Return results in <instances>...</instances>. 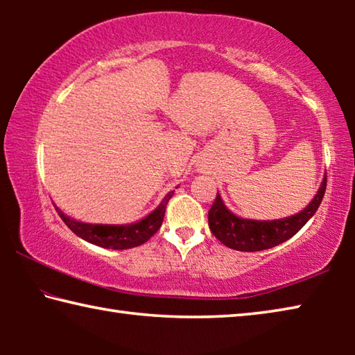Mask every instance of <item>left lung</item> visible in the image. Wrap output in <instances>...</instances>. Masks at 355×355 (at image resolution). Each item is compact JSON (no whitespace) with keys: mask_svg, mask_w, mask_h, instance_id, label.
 Wrapping results in <instances>:
<instances>
[{"mask_svg":"<svg viewBox=\"0 0 355 355\" xmlns=\"http://www.w3.org/2000/svg\"><path fill=\"white\" fill-rule=\"evenodd\" d=\"M327 178L324 177L320 189L302 211L285 219L255 220L243 219L228 211L222 202L219 192L208 211V225L213 235L227 248L241 252H258L271 249L274 245L285 243L310 220L311 216L320 208L326 192Z\"/></svg>","mask_w":355,"mask_h":355,"instance_id":"left-lung-1","label":"left lung"}]
</instances>
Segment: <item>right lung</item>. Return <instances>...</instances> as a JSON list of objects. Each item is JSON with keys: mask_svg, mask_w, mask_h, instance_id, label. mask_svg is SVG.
Here are the masks:
<instances>
[{"mask_svg": "<svg viewBox=\"0 0 355 355\" xmlns=\"http://www.w3.org/2000/svg\"><path fill=\"white\" fill-rule=\"evenodd\" d=\"M172 196L173 191H171L169 194L164 197L163 202H161L152 213L146 216V218L135 222V224L127 225L86 224V222H80L69 218V216L64 214L58 207L56 211L61 216L64 224L67 225L76 236L83 238L84 241L100 245V248L105 249L123 250L137 248V245L144 244L159 230V227L163 224L164 219L167 202L171 200Z\"/></svg>", "mask_w": 355, "mask_h": 355, "instance_id": "right-lung-1", "label": "right lung"}]
</instances>
